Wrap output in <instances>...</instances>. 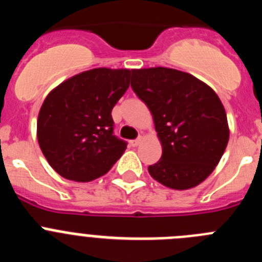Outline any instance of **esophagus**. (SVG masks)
Masks as SVG:
<instances>
[{
	"label": "esophagus",
	"mask_w": 262,
	"mask_h": 262,
	"mask_svg": "<svg viewBox=\"0 0 262 262\" xmlns=\"http://www.w3.org/2000/svg\"><path fill=\"white\" fill-rule=\"evenodd\" d=\"M142 142H143V138H138L135 139V140H131V145H133V147H138V145L142 144Z\"/></svg>",
	"instance_id": "esophagus-1"
}]
</instances>
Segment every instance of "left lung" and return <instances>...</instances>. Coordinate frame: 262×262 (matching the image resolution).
I'll return each instance as SVG.
<instances>
[{"label": "left lung", "mask_w": 262, "mask_h": 262, "mask_svg": "<svg viewBox=\"0 0 262 262\" xmlns=\"http://www.w3.org/2000/svg\"><path fill=\"white\" fill-rule=\"evenodd\" d=\"M131 88L151 111L163 147L161 159L148 166L151 177L174 190L205 181L230 139L217 94L190 73L164 67L134 69Z\"/></svg>", "instance_id": "obj_1"}]
</instances>
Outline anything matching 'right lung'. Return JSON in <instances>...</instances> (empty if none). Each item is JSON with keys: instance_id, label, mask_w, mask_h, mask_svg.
Listing matches in <instances>:
<instances>
[{"instance_id": "add662e5", "label": "right lung", "mask_w": 262, "mask_h": 262, "mask_svg": "<svg viewBox=\"0 0 262 262\" xmlns=\"http://www.w3.org/2000/svg\"><path fill=\"white\" fill-rule=\"evenodd\" d=\"M131 69L94 68L62 81L41 105L36 136L61 177L89 182L106 174L126 151L113 135L111 110L129 86Z\"/></svg>"}]
</instances>
